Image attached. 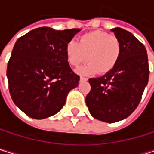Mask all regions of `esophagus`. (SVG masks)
Returning a JSON list of instances; mask_svg holds the SVG:
<instances>
[{
	"mask_svg": "<svg viewBox=\"0 0 154 154\" xmlns=\"http://www.w3.org/2000/svg\"><path fill=\"white\" fill-rule=\"evenodd\" d=\"M87 80H88L87 78H83V76H80V82H85Z\"/></svg>",
	"mask_w": 154,
	"mask_h": 154,
	"instance_id": "1",
	"label": "esophagus"
}]
</instances>
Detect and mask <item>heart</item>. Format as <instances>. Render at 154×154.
Wrapping results in <instances>:
<instances>
[{"mask_svg": "<svg viewBox=\"0 0 154 154\" xmlns=\"http://www.w3.org/2000/svg\"><path fill=\"white\" fill-rule=\"evenodd\" d=\"M121 44L119 39L103 31H91L82 35L78 42L70 41L66 47L68 63L78 66L90 60L87 64L76 69L79 75H92L99 71L106 74L113 69L119 60Z\"/></svg>", "mask_w": 154, "mask_h": 154, "instance_id": "b5f03b06", "label": "heart"}]
</instances>
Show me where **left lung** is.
Wrapping results in <instances>:
<instances>
[{
	"label": "left lung",
	"instance_id": "8db88e82",
	"mask_svg": "<svg viewBox=\"0 0 154 154\" xmlns=\"http://www.w3.org/2000/svg\"><path fill=\"white\" fill-rule=\"evenodd\" d=\"M121 44L116 66L100 78L90 79L91 90L86 97L91 115L115 123L128 117L138 107L149 80V63L144 45L125 29H112Z\"/></svg>",
	"mask_w": 154,
	"mask_h": 154
}]
</instances>
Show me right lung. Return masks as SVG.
I'll return each mask as SVG.
<instances>
[{"label": "right lung", "instance_id": "add662e5", "mask_svg": "<svg viewBox=\"0 0 154 154\" xmlns=\"http://www.w3.org/2000/svg\"><path fill=\"white\" fill-rule=\"evenodd\" d=\"M80 29L29 31L16 40L7 66L9 91L14 104L34 119L57 114L79 76L69 66L66 47Z\"/></svg>", "mask_w": 154, "mask_h": 154}]
</instances>
